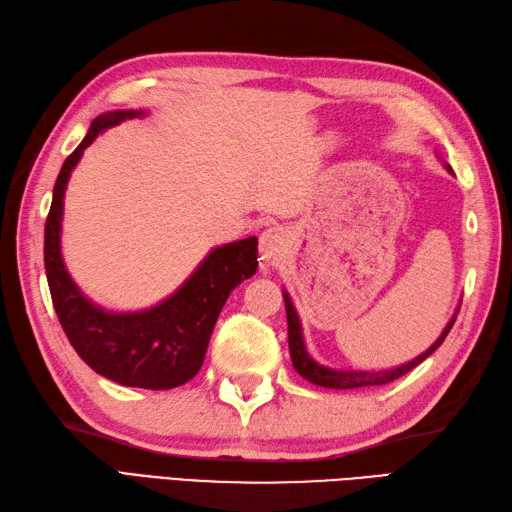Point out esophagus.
<instances>
[{"mask_svg": "<svg viewBox=\"0 0 512 512\" xmlns=\"http://www.w3.org/2000/svg\"><path fill=\"white\" fill-rule=\"evenodd\" d=\"M285 232L280 227H269L263 234H260V260L263 265H269L271 260H276L282 252H285Z\"/></svg>", "mask_w": 512, "mask_h": 512, "instance_id": "34e87169", "label": "esophagus"}]
</instances>
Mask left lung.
Returning a JSON list of instances; mask_svg holds the SVG:
<instances>
[{
	"instance_id": "obj_1",
	"label": "left lung",
	"mask_w": 512,
	"mask_h": 512,
	"mask_svg": "<svg viewBox=\"0 0 512 512\" xmlns=\"http://www.w3.org/2000/svg\"><path fill=\"white\" fill-rule=\"evenodd\" d=\"M445 168L451 173V166L445 164ZM282 295H285V306H287L289 352H291V361H293L295 372H298L300 377H304L306 381L320 385V388H331V390H352V388H366V385H385V383H390L394 379L403 377V374H407L412 368H416L420 361H425L431 355V352H434L442 342H445V337L451 331L453 322H456V315H453L451 322L445 326V331L440 333V337L423 352V355H418L416 359L403 363V366H399V368L379 370V372H368V370H333V368L320 366V363H317L309 355V352H306L304 337H302V326H300V317H298V313H295V309H293V302L289 298V293L282 291Z\"/></svg>"
}]
</instances>
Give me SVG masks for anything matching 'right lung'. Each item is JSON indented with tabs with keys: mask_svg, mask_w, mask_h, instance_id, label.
<instances>
[{
	"mask_svg": "<svg viewBox=\"0 0 512 512\" xmlns=\"http://www.w3.org/2000/svg\"><path fill=\"white\" fill-rule=\"evenodd\" d=\"M144 111H109L98 116L85 140L67 157L54 184L45 221L43 260L54 311L70 344L89 368L120 385L170 390L199 372L217 317L230 293L258 267V238L212 249L184 285L151 309L111 313L87 300L74 285L61 256V221L65 186L83 151L98 133L140 118Z\"/></svg>",
	"mask_w": 512,
	"mask_h": 512,
	"instance_id": "add662e5",
	"label": "right lung"
}]
</instances>
